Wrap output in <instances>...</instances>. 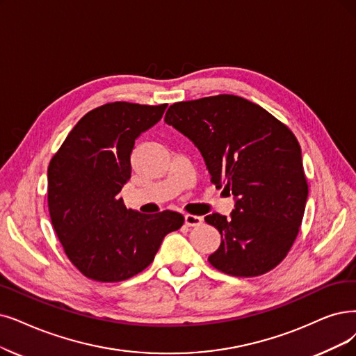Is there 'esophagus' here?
Segmentation results:
<instances>
[{"mask_svg":"<svg viewBox=\"0 0 356 356\" xmlns=\"http://www.w3.org/2000/svg\"><path fill=\"white\" fill-rule=\"evenodd\" d=\"M203 222L202 216H195V215H186V225L187 226H198Z\"/></svg>","mask_w":356,"mask_h":356,"instance_id":"obj_1","label":"esophagus"}]
</instances>
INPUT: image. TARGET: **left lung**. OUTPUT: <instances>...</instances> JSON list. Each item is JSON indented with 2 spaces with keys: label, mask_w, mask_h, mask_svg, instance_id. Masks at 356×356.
I'll return each mask as SVG.
<instances>
[{
  "label": "left lung",
  "mask_w": 356,
  "mask_h": 356,
  "mask_svg": "<svg viewBox=\"0 0 356 356\" xmlns=\"http://www.w3.org/2000/svg\"><path fill=\"white\" fill-rule=\"evenodd\" d=\"M165 122L200 150L210 182L235 197L229 218H204L222 236L209 263L236 277L280 264L300 232L308 197L301 146L289 127L235 95L177 102Z\"/></svg>",
  "instance_id": "left-lung-1"
}]
</instances>
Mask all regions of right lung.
<instances>
[{
  "mask_svg": "<svg viewBox=\"0 0 356 356\" xmlns=\"http://www.w3.org/2000/svg\"><path fill=\"white\" fill-rule=\"evenodd\" d=\"M168 104L109 102L89 111L48 166V209L56 236L79 272L96 282L130 279L154 260L184 216L127 209L120 191L131 177L136 138L158 122Z\"/></svg>",
  "mask_w": 356,
  "mask_h": 356,
  "instance_id": "add662e5",
  "label": "right lung"
}]
</instances>
